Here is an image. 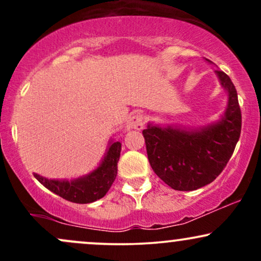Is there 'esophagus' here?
I'll use <instances>...</instances> for the list:
<instances>
[{
    "label": "esophagus",
    "mask_w": 261,
    "mask_h": 261,
    "mask_svg": "<svg viewBox=\"0 0 261 261\" xmlns=\"http://www.w3.org/2000/svg\"><path fill=\"white\" fill-rule=\"evenodd\" d=\"M145 116L142 114H135V115L131 116L126 122V128L130 130V128H135V130H142L143 126H145Z\"/></svg>",
    "instance_id": "34e87169"
}]
</instances>
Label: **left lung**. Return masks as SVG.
<instances>
[{
  "mask_svg": "<svg viewBox=\"0 0 261 261\" xmlns=\"http://www.w3.org/2000/svg\"><path fill=\"white\" fill-rule=\"evenodd\" d=\"M216 74L228 93L221 120L199 130L148 124L142 131L152 169L174 190H196L214 181L228 163L241 136L242 114L236 87L223 71L217 70Z\"/></svg>",
  "mask_w": 261,
  "mask_h": 261,
  "instance_id": "obj_1",
  "label": "left lung"
}]
</instances>
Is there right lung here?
<instances>
[{
  "mask_svg": "<svg viewBox=\"0 0 261 261\" xmlns=\"http://www.w3.org/2000/svg\"><path fill=\"white\" fill-rule=\"evenodd\" d=\"M120 151L121 143L112 142L99 167L88 175L74 180H55V179H46L39 174H34V176L45 188L67 201L76 203L97 201L106 195L115 180L118 174Z\"/></svg>",
  "mask_w": 261,
  "mask_h": 261,
  "instance_id": "obj_1",
  "label": "right lung"
}]
</instances>
